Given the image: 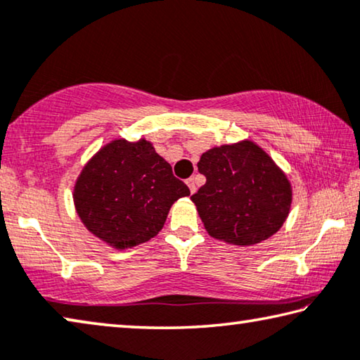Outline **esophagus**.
<instances>
[{"label":"esophagus","mask_w":360,"mask_h":360,"mask_svg":"<svg viewBox=\"0 0 360 360\" xmlns=\"http://www.w3.org/2000/svg\"><path fill=\"white\" fill-rule=\"evenodd\" d=\"M186 184L189 186L191 193H193V192L197 191V187H195V179H193V178H189V179H187V181H186Z\"/></svg>","instance_id":"34e87169"}]
</instances>
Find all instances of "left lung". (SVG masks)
<instances>
[{
  "mask_svg": "<svg viewBox=\"0 0 360 360\" xmlns=\"http://www.w3.org/2000/svg\"><path fill=\"white\" fill-rule=\"evenodd\" d=\"M197 167L207 182L191 198L211 237L245 247L281 229L292 186L261 147L252 141L214 147Z\"/></svg>",
  "mask_w": 360,
  "mask_h": 360,
  "instance_id": "left-lung-1",
  "label": "left lung"
}]
</instances>
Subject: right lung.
<instances>
[{
	"label": "right lung",
	"instance_id": "obj_1",
	"mask_svg": "<svg viewBox=\"0 0 360 360\" xmlns=\"http://www.w3.org/2000/svg\"><path fill=\"white\" fill-rule=\"evenodd\" d=\"M189 193L150 142L118 139L83 168L73 198L88 231L112 247L128 248L155 237L171 205Z\"/></svg>",
	"mask_w": 360,
	"mask_h": 360
}]
</instances>
